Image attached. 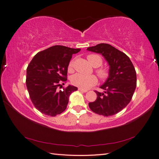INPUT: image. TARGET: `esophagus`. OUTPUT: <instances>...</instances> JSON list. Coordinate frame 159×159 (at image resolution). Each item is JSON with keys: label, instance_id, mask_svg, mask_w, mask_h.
<instances>
[{"label": "esophagus", "instance_id": "esophagus-1", "mask_svg": "<svg viewBox=\"0 0 159 159\" xmlns=\"http://www.w3.org/2000/svg\"><path fill=\"white\" fill-rule=\"evenodd\" d=\"M78 90H79V91H80L83 92V93H86V92L88 91L87 90H86V89H81V88H79V89H78Z\"/></svg>", "mask_w": 159, "mask_h": 159}]
</instances>
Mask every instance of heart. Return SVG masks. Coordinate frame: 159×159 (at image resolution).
Returning a JSON list of instances; mask_svg holds the SVG:
<instances>
[{
	"instance_id": "b5f03b06",
	"label": "heart",
	"mask_w": 159,
	"mask_h": 159,
	"mask_svg": "<svg viewBox=\"0 0 159 159\" xmlns=\"http://www.w3.org/2000/svg\"><path fill=\"white\" fill-rule=\"evenodd\" d=\"M87 59L93 66L99 67L102 64V59L98 55H89ZM68 70L72 72L73 70V61L71 60L68 64ZM98 77L102 80H106L109 75V71L107 68H99L95 70ZM71 83L73 85L81 89H88L96 84L98 82L97 77L94 75H84L81 73H76L71 77Z\"/></svg>"
}]
</instances>
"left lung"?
Wrapping results in <instances>:
<instances>
[{
    "label": "left lung",
    "instance_id": "obj_1",
    "mask_svg": "<svg viewBox=\"0 0 159 159\" xmlns=\"http://www.w3.org/2000/svg\"><path fill=\"white\" fill-rule=\"evenodd\" d=\"M89 51L100 53L109 66V75L100 88L95 91L97 99L89 106L99 115L110 116L120 111L130 102L136 87V73L132 62L124 52L107 43L89 47Z\"/></svg>",
    "mask_w": 159,
    "mask_h": 159
}]
</instances>
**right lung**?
I'll use <instances>...</instances> for the list:
<instances>
[{"label": "right lung", "mask_w": 159, "mask_h": 159, "mask_svg": "<svg viewBox=\"0 0 159 159\" xmlns=\"http://www.w3.org/2000/svg\"><path fill=\"white\" fill-rule=\"evenodd\" d=\"M80 48L54 46L38 52L27 68L26 86L32 104L45 115L56 116L64 111L72 93L77 90L61 83L67 80L68 66L73 54Z\"/></svg>", "instance_id": "right-lung-1"}]
</instances>
